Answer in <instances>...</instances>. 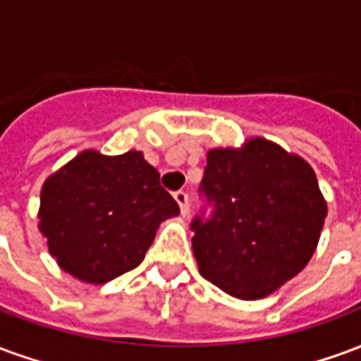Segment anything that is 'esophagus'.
<instances>
[{
  "instance_id": "1",
  "label": "esophagus",
  "mask_w": 361,
  "mask_h": 361,
  "mask_svg": "<svg viewBox=\"0 0 361 361\" xmlns=\"http://www.w3.org/2000/svg\"><path fill=\"white\" fill-rule=\"evenodd\" d=\"M173 199H176V203L180 204L181 216H185V214H188V211H189L188 193H185V191H178V193H173Z\"/></svg>"
}]
</instances>
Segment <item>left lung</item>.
Wrapping results in <instances>:
<instances>
[{"label":"left lung","instance_id":"left-lung-1","mask_svg":"<svg viewBox=\"0 0 361 361\" xmlns=\"http://www.w3.org/2000/svg\"><path fill=\"white\" fill-rule=\"evenodd\" d=\"M212 219L193 220L199 272L238 300H261L305 269L326 201L307 160L263 137L207 152Z\"/></svg>","mask_w":361,"mask_h":361}]
</instances>
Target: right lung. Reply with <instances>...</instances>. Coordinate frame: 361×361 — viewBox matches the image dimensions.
Listing matches in <instances>:
<instances>
[{
  "label": "right lung",
  "mask_w": 361,
  "mask_h": 361,
  "mask_svg": "<svg viewBox=\"0 0 361 361\" xmlns=\"http://www.w3.org/2000/svg\"><path fill=\"white\" fill-rule=\"evenodd\" d=\"M178 214L141 150L108 157L87 149L46 178L38 230L59 269L106 284L141 265L160 222Z\"/></svg>",
  "instance_id": "1"
}]
</instances>
